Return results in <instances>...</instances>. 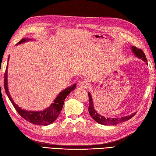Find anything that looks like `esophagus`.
<instances>
[{
    "label": "esophagus",
    "mask_w": 156,
    "mask_h": 156,
    "mask_svg": "<svg viewBox=\"0 0 156 156\" xmlns=\"http://www.w3.org/2000/svg\"><path fill=\"white\" fill-rule=\"evenodd\" d=\"M79 87H81V88L87 89L89 87V83L85 81H81L79 83Z\"/></svg>",
    "instance_id": "1"
}]
</instances>
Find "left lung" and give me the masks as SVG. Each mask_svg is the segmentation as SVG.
<instances>
[{
    "label": "left lung",
    "instance_id": "left-lung-1",
    "mask_svg": "<svg viewBox=\"0 0 156 156\" xmlns=\"http://www.w3.org/2000/svg\"><path fill=\"white\" fill-rule=\"evenodd\" d=\"M131 49H132V51L134 53V54L136 58L141 59L142 61H144V62H146L147 65L146 57L142 49H138L135 46H131ZM88 94H89V107L88 109L89 112V115H90L91 117H92V119L94 120H95L97 122L101 124L107 125V126L118 124L121 122H124L126 120H128L129 119H130L131 118H132L136 115V113L134 112L130 115H128L126 116H122L121 118H107V117L106 118L103 116L99 115V114L95 111V109H94V107L93 97L91 96L90 93H89Z\"/></svg>",
    "mask_w": 156,
    "mask_h": 156
}]
</instances>
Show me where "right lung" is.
I'll return each mask as SVG.
<instances>
[{"label":"right lung","instance_id":"right-lung-1","mask_svg":"<svg viewBox=\"0 0 156 156\" xmlns=\"http://www.w3.org/2000/svg\"><path fill=\"white\" fill-rule=\"evenodd\" d=\"M31 40H32L30 38H23L19 41L16 45L21 44L22 43L26 42V41ZM9 60V57L8 61ZM7 69H8V64H7L6 66V69L5 73V79H4V86H5V89L7 96H8L10 101L14 106V108L16 110V111L18 112L19 115L26 120H27L29 122H31L34 124L48 126V125L54 122L57 118L58 117L61 111H62V109L64 104V101H65L66 97L69 95L71 91L73 90L76 87V83H75L73 85L68 87L66 89L61 91L58 94V95L55 98L54 102L49 107L45 108V110H43V111H26V110L22 109V108L19 107L17 105L15 104L12 97L10 96V94L8 89V82H7L8 81V79H7V78H8V74H7L8 73V70Z\"/></svg>","mask_w":156,"mask_h":156}]
</instances>
